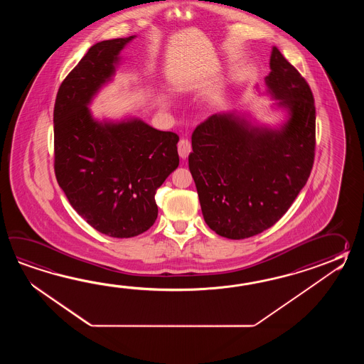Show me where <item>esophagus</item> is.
Segmentation results:
<instances>
[{
    "instance_id": "esophagus-1",
    "label": "esophagus",
    "mask_w": 364,
    "mask_h": 364,
    "mask_svg": "<svg viewBox=\"0 0 364 364\" xmlns=\"http://www.w3.org/2000/svg\"><path fill=\"white\" fill-rule=\"evenodd\" d=\"M191 152V143L190 140L182 138L178 141V154L182 159H187Z\"/></svg>"
}]
</instances>
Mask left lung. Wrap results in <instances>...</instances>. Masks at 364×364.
<instances>
[{"instance_id":"8db88e82","label":"left lung","mask_w":364,"mask_h":364,"mask_svg":"<svg viewBox=\"0 0 364 364\" xmlns=\"http://www.w3.org/2000/svg\"><path fill=\"white\" fill-rule=\"evenodd\" d=\"M268 91L289 112L279 130L213 114L193 132L188 168L209 228L245 240L276 224L309 179L316 144L314 95L299 71L273 47Z\"/></svg>"}]
</instances>
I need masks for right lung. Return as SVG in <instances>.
I'll return each mask as SVG.
<instances>
[{
  "mask_svg": "<svg viewBox=\"0 0 364 364\" xmlns=\"http://www.w3.org/2000/svg\"><path fill=\"white\" fill-rule=\"evenodd\" d=\"M134 38L90 48L63 79L53 112L57 182L77 215L113 238L136 237L155 224L156 191L179 164L176 132L138 118L99 122L87 108Z\"/></svg>",
  "mask_w": 364,
  "mask_h": 364,
  "instance_id": "add662e5",
  "label": "right lung"
}]
</instances>
